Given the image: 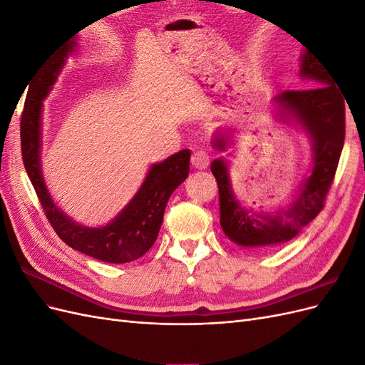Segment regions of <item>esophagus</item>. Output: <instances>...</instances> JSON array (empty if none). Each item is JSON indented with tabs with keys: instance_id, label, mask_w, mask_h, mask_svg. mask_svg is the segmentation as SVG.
<instances>
[{
	"instance_id": "34e87169",
	"label": "esophagus",
	"mask_w": 365,
	"mask_h": 365,
	"mask_svg": "<svg viewBox=\"0 0 365 365\" xmlns=\"http://www.w3.org/2000/svg\"><path fill=\"white\" fill-rule=\"evenodd\" d=\"M210 160H212V155H210V152L207 150H195L193 155H192V165L195 169H207Z\"/></svg>"
}]
</instances>
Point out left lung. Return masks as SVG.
Instances as JSON below:
<instances>
[{
    "label": "left lung",
    "instance_id": "obj_1",
    "mask_svg": "<svg viewBox=\"0 0 365 365\" xmlns=\"http://www.w3.org/2000/svg\"><path fill=\"white\" fill-rule=\"evenodd\" d=\"M303 77L315 81L314 88L288 90L274 101L294 115L312 138L314 165L295 200L274 215H257L240 207L231 189L227 165L222 160L212 163L219 202L220 227L230 240L254 251H269L294 239L324 208L326 196L334 182L346 135V105L335 85L334 74L314 54L306 51L302 59ZM224 149L225 141H215Z\"/></svg>",
    "mask_w": 365,
    "mask_h": 365
}]
</instances>
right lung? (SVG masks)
<instances>
[{"instance_id": "add662e5", "label": "right lung", "mask_w": 365, "mask_h": 365, "mask_svg": "<svg viewBox=\"0 0 365 365\" xmlns=\"http://www.w3.org/2000/svg\"><path fill=\"white\" fill-rule=\"evenodd\" d=\"M71 48L73 43L61 48L58 54H54V58L46 63V67L38 71L35 82H31L24 111L21 115L23 163L46 217L65 244L102 262L128 263L145 256L149 248L155 244L163 224L165 204L172 192L189 175L190 150H180L165 161L153 164L134 200L111 224L102 228H88L76 224L73 219L63 215L51 201L42 180L39 165V129L42 101L56 81V76Z\"/></svg>"}]
</instances>
